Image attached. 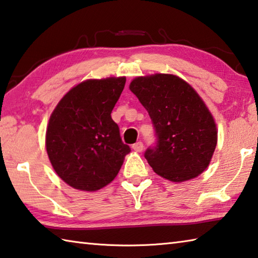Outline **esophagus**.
Instances as JSON below:
<instances>
[{
    "instance_id": "obj_1",
    "label": "esophagus",
    "mask_w": 258,
    "mask_h": 258,
    "mask_svg": "<svg viewBox=\"0 0 258 258\" xmlns=\"http://www.w3.org/2000/svg\"><path fill=\"white\" fill-rule=\"evenodd\" d=\"M132 148H133L134 151L142 152L143 151V143L142 142H137V143L132 145Z\"/></svg>"
}]
</instances>
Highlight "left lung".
Wrapping results in <instances>:
<instances>
[{
    "label": "left lung",
    "mask_w": 258,
    "mask_h": 258,
    "mask_svg": "<svg viewBox=\"0 0 258 258\" xmlns=\"http://www.w3.org/2000/svg\"><path fill=\"white\" fill-rule=\"evenodd\" d=\"M148 110L157 144L144 153L154 172L181 182L207 169L217 147V125L202 98L172 74L138 77L130 84Z\"/></svg>",
    "instance_id": "8db88e82"
}]
</instances>
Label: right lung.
I'll return each instance as SVG.
<instances>
[{
  "label": "right lung",
  "mask_w": 258,
  "mask_h": 258,
  "mask_svg": "<svg viewBox=\"0 0 258 258\" xmlns=\"http://www.w3.org/2000/svg\"><path fill=\"white\" fill-rule=\"evenodd\" d=\"M125 82V77L83 81L50 115L46 131L49 161L73 188L95 191L108 185L131 152L110 116Z\"/></svg>",
  "instance_id": "add662e5"
}]
</instances>
